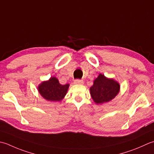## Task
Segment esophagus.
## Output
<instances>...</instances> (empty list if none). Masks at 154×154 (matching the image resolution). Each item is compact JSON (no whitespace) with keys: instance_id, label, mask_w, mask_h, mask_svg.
<instances>
[{"instance_id":"34e87169","label":"esophagus","mask_w":154,"mask_h":154,"mask_svg":"<svg viewBox=\"0 0 154 154\" xmlns=\"http://www.w3.org/2000/svg\"><path fill=\"white\" fill-rule=\"evenodd\" d=\"M74 83H75V84H77V85H83V81L82 80H80V79H76V80H75Z\"/></svg>"}]
</instances>
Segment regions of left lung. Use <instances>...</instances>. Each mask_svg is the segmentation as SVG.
I'll use <instances>...</instances> for the list:
<instances>
[{
	"label": "left lung",
	"mask_w": 154,
	"mask_h": 154,
	"mask_svg": "<svg viewBox=\"0 0 154 154\" xmlns=\"http://www.w3.org/2000/svg\"><path fill=\"white\" fill-rule=\"evenodd\" d=\"M120 85L117 81L108 79L104 75L99 74L93 81V85L90 87V93L95 103H107L116 97L118 94Z\"/></svg>",
	"instance_id": "left-lung-1"
}]
</instances>
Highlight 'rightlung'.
Listing matches in <instances>:
<instances>
[{
  "instance_id": "right-lung-1",
  "label": "right lung",
  "mask_w": 154,
  "mask_h": 154,
  "mask_svg": "<svg viewBox=\"0 0 154 154\" xmlns=\"http://www.w3.org/2000/svg\"><path fill=\"white\" fill-rule=\"evenodd\" d=\"M69 84L61 85L55 77L42 82L38 87V91L44 99L49 101H60L65 97Z\"/></svg>"
}]
</instances>
